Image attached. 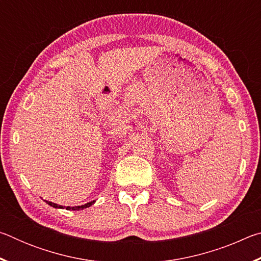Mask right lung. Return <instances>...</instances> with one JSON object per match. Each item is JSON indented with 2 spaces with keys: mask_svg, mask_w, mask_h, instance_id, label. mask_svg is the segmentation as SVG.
I'll use <instances>...</instances> for the list:
<instances>
[{
  "mask_svg": "<svg viewBox=\"0 0 261 261\" xmlns=\"http://www.w3.org/2000/svg\"><path fill=\"white\" fill-rule=\"evenodd\" d=\"M48 205H50V206H53V207H55V208H63V207L62 206H59V205H56V204H53L51 201H46ZM92 204H94V200L93 201H91V202H87V204H85V205H82V206H78V207H69V206H67V210H73V211H76V210H83V208H86V207H90Z\"/></svg>",
  "mask_w": 261,
  "mask_h": 261,
  "instance_id": "obj_1",
  "label": "right lung"
}]
</instances>
